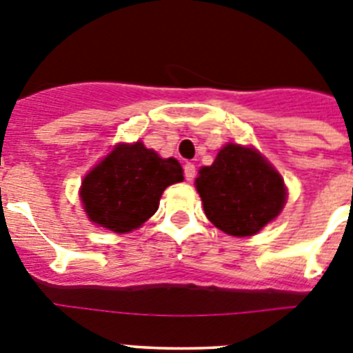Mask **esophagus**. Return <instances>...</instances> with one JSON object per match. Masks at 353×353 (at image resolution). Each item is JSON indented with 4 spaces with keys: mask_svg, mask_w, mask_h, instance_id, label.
Masks as SVG:
<instances>
[{
    "mask_svg": "<svg viewBox=\"0 0 353 353\" xmlns=\"http://www.w3.org/2000/svg\"><path fill=\"white\" fill-rule=\"evenodd\" d=\"M183 174H185L187 182H192V180H194V176H196L194 164H191V162H187L185 166H183Z\"/></svg>",
    "mask_w": 353,
    "mask_h": 353,
    "instance_id": "esophagus-1",
    "label": "esophagus"
}]
</instances>
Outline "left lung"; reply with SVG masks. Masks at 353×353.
<instances>
[{"label":"left lung","instance_id":"8db88e82","mask_svg":"<svg viewBox=\"0 0 353 353\" xmlns=\"http://www.w3.org/2000/svg\"><path fill=\"white\" fill-rule=\"evenodd\" d=\"M208 221L233 236H251L281 214L286 187L256 148L228 143L196 179Z\"/></svg>","mask_w":353,"mask_h":353}]
</instances>
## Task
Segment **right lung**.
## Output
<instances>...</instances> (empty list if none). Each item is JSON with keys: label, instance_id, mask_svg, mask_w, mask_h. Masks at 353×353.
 I'll return each mask as SVG.
<instances>
[{"label": "right lung", "instance_id": "add662e5", "mask_svg": "<svg viewBox=\"0 0 353 353\" xmlns=\"http://www.w3.org/2000/svg\"><path fill=\"white\" fill-rule=\"evenodd\" d=\"M183 180L176 159H162L141 141L118 143L83 180L88 219L114 233H129L157 212L168 185Z\"/></svg>", "mask_w": 353, "mask_h": 353}]
</instances>
